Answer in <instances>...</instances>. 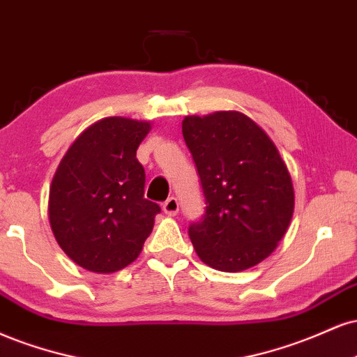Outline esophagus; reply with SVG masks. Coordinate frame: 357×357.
<instances>
[{
  "label": "esophagus",
  "mask_w": 357,
  "mask_h": 357,
  "mask_svg": "<svg viewBox=\"0 0 357 357\" xmlns=\"http://www.w3.org/2000/svg\"><path fill=\"white\" fill-rule=\"evenodd\" d=\"M163 212H165L167 215H175V213L178 212V200L175 199V197H169V199L163 202Z\"/></svg>",
  "instance_id": "obj_1"
}]
</instances>
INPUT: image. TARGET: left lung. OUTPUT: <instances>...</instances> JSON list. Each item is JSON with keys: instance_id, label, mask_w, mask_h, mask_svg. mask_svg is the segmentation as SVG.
I'll use <instances>...</instances> for the list:
<instances>
[{"instance_id": "1", "label": "left lung", "mask_w": 357, "mask_h": 357, "mask_svg": "<svg viewBox=\"0 0 357 357\" xmlns=\"http://www.w3.org/2000/svg\"><path fill=\"white\" fill-rule=\"evenodd\" d=\"M182 133L207 205L188 225L195 252L213 269H249L278 247L292 219L294 188L286 163L244 113L185 116Z\"/></svg>"}]
</instances>
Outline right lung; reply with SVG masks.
Listing matches in <instances>:
<instances>
[{
  "instance_id": "1",
  "label": "right lung",
  "mask_w": 357,
  "mask_h": 357,
  "mask_svg": "<svg viewBox=\"0 0 357 357\" xmlns=\"http://www.w3.org/2000/svg\"><path fill=\"white\" fill-rule=\"evenodd\" d=\"M149 121L103 119L79 135L50 187V225L73 262L116 272L140 254L160 207L144 197L145 170L137 149Z\"/></svg>"
}]
</instances>
